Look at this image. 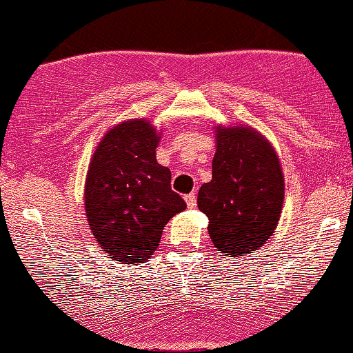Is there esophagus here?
<instances>
[{"instance_id":"obj_1","label":"esophagus","mask_w":353,"mask_h":353,"mask_svg":"<svg viewBox=\"0 0 353 353\" xmlns=\"http://www.w3.org/2000/svg\"><path fill=\"white\" fill-rule=\"evenodd\" d=\"M184 199H185V203H187V207H189V208H194L195 205H197V197H195L194 192H190V194H187Z\"/></svg>"}]
</instances>
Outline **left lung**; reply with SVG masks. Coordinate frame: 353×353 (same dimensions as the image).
<instances>
[{"instance_id": "left-lung-1", "label": "left lung", "mask_w": 353, "mask_h": 353, "mask_svg": "<svg viewBox=\"0 0 353 353\" xmlns=\"http://www.w3.org/2000/svg\"><path fill=\"white\" fill-rule=\"evenodd\" d=\"M283 185L279 158L261 133L218 127L212 181L197 197L218 251L244 257L265 244L282 212Z\"/></svg>"}]
</instances>
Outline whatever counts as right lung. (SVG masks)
<instances>
[{"label": "right lung", "instance_id": "add662e5", "mask_svg": "<svg viewBox=\"0 0 353 353\" xmlns=\"http://www.w3.org/2000/svg\"><path fill=\"white\" fill-rule=\"evenodd\" d=\"M158 141L146 120H128L105 133L89 164V228L104 252L123 264L148 261L166 223L187 207L171 189V171L156 161Z\"/></svg>", "mask_w": 353, "mask_h": 353}]
</instances>
